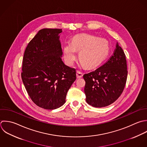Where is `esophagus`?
I'll return each mask as SVG.
<instances>
[{
  "instance_id": "obj_1",
  "label": "esophagus",
  "mask_w": 147,
  "mask_h": 147,
  "mask_svg": "<svg viewBox=\"0 0 147 147\" xmlns=\"http://www.w3.org/2000/svg\"><path fill=\"white\" fill-rule=\"evenodd\" d=\"M76 76L77 78H82L83 76V73L80 71H77V73H76Z\"/></svg>"
}]
</instances>
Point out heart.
<instances>
[{"mask_svg":"<svg viewBox=\"0 0 147 147\" xmlns=\"http://www.w3.org/2000/svg\"><path fill=\"white\" fill-rule=\"evenodd\" d=\"M80 51L79 59L86 67L92 69L100 65L108 57L110 46L105 39H99L88 34L76 35L71 43L66 44L63 47L64 57L66 63L71 65L77 58L76 51Z\"/></svg>","mask_w":147,"mask_h":147,"instance_id":"obj_1","label":"heart"}]
</instances>
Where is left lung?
I'll use <instances>...</instances> for the list:
<instances>
[{"instance_id":"obj_1","label":"left lung","mask_w":147,"mask_h":147,"mask_svg":"<svg viewBox=\"0 0 147 147\" xmlns=\"http://www.w3.org/2000/svg\"><path fill=\"white\" fill-rule=\"evenodd\" d=\"M113 55L96 70L83 76L86 101L96 108L108 106L120 96L127 78L125 55L117 43Z\"/></svg>"}]
</instances>
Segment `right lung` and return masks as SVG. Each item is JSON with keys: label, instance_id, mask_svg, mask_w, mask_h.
Here are the masks:
<instances>
[{"label": "right lung", "instance_id": "right-lung-1", "mask_svg": "<svg viewBox=\"0 0 147 147\" xmlns=\"http://www.w3.org/2000/svg\"><path fill=\"white\" fill-rule=\"evenodd\" d=\"M62 32L58 28L40 30L28 43L23 55V83L32 101L45 109L62 106L76 80V69L62 60Z\"/></svg>", "mask_w": 147, "mask_h": 147}]
</instances>
